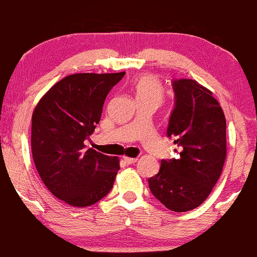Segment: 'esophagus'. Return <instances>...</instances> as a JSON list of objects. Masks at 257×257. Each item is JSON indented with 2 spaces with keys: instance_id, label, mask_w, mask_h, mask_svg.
Listing matches in <instances>:
<instances>
[{
  "instance_id": "1",
  "label": "esophagus",
  "mask_w": 257,
  "mask_h": 257,
  "mask_svg": "<svg viewBox=\"0 0 257 257\" xmlns=\"http://www.w3.org/2000/svg\"><path fill=\"white\" fill-rule=\"evenodd\" d=\"M137 161H138V158H132V157H124V158H123V162H124L125 164H134Z\"/></svg>"
}]
</instances>
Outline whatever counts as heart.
Segmentation results:
<instances>
[{
	"label": "heart",
	"mask_w": 257,
	"mask_h": 257,
	"mask_svg": "<svg viewBox=\"0 0 257 257\" xmlns=\"http://www.w3.org/2000/svg\"><path fill=\"white\" fill-rule=\"evenodd\" d=\"M135 96L139 101H155L159 105L164 98V88L155 76L145 75L133 83Z\"/></svg>",
	"instance_id": "heart-1"
}]
</instances>
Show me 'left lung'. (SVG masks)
I'll list each match as a JSON object with an SVG mask.
<instances>
[{
	"label": "left lung",
	"mask_w": 257,
	"mask_h": 257,
	"mask_svg": "<svg viewBox=\"0 0 257 257\" xmlns=\"http://www.w3.org/2000/svg\"><path fill=\"white\" fill-rule=\"evenodd\" d=\"M175 104L167 135L178 145V158L162 159L150 191L178 213L202 204L219 180L227 155L226 118L213 93L193 79L173 81Z\"/></svg>",
	"instance_id": "obj_1"
}]
</instances>
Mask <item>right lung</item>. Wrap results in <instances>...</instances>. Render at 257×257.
I'll use <instances>...</instances> for the list:
<instances>
[{
	"label": "right lung",
	"mask_w": 257,
	"mask_h": 257,
	"mask_svg": "<svg viewBox=\"0 0 257 257\" xmlns=\"http://www.w3.org/2000/svg\"><path fill=\"white\" fill-rule=\"evenodd\" d=\"M125 72L75 73L57 82L32 113L31 151L43 184L69 205L95 204L111 191L118 157L85 150L108 91Z\"/></svg>",
	"instance_id": "obj_1"
}]
</instances>
